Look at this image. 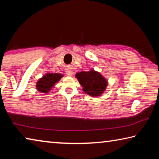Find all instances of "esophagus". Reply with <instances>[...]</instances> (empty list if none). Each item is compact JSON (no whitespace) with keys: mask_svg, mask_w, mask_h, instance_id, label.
<instances>
[{"mask_svg":"<svg viewBox=\"0 0 159 159\" xmlns=\"http://www.w3.org/2000/svg\"><path fill=\"white\" fill-rule=\"evenodd\" d=\"M66 74L68 76H73L74 71L71 69H67L66 71Z\"/></svg>","mask_w":159,"mask_h":159,"instance_id":"1","label":"esophagus"}]
</instances>
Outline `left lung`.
<instances>
[{
    "instance_id": "1",
    "label": "left lung",
    "mask_w": 159,
    "mask_h": 159,
    "mask_svg": "<svg viewBox=\"0 0 159 159\" xmlns=\"http://www.w3.org/2000/svg\"><path fill=\"white\" fill-rule=\"evenodd\" d=\"M80 84L83 86L84 92L93 97L102 95L107 86V81L98 71L91 70L81 71L76 74Z\"/></svg>"
}]
</instances>
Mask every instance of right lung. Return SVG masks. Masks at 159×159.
Masks as SVG:
<instances>
[{"label":"right lung","instance_id":"add662e5","mask_svg":"<svg viewBox=\"0 0 159 159\" xmlns=\"http://www.w3.org/2000/svg\"><path fill=\"white\" fill-rule=\"evenodd\" d=\"M63 75L57 73H49L44 75L36 83V88L40 93H48L54 85L61 79Z\"/></svg>","mask_w":159,"mask_h":159}]
</instances>
